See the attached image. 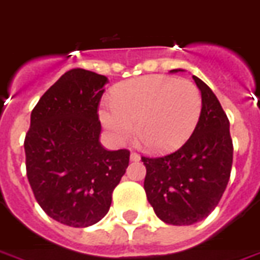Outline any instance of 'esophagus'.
I'll list each match as a JSON object with an SVG mask.
<instances>
[{"label":"esophagus","instance_id":"esophagus-1","mask_svg":"<svg viewBox=\"0 0 260 260\" xmlns=\"http://www.w3.org/2000/svg\"><path fill=\"white\" fill-rule=\"evenodd\" d=\"M131 160L132 161H139L140 160V155H137L136 152H131Z\"/></svg>","mask_w":260,"mask_h":260}]
</instances>
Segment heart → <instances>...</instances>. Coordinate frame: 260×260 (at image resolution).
<instances>
[{"label": "heart", "instance_id": "obj_1", "mask_svg": "<svg viewBox=\"0 0 260 260\" xmlns=\"http://www.w3.org/2000/svg\"><path fill=\"white\" fill-rule=\"evenodd\" d=\"M200 112L202 94L193 82L153 75L116 86L112 103H103L99 115L116 143L123 144L136 132L149 151L161 153L188 139Z\"/></svg>", "mask_w": 260, "mask_h": 260}]
</instances>
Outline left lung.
<instances>
[{"label": "left lung", "mask_w": 260, "mask_h": 260, "mask_svg": "<svg viewBox=\"0 0 260 260\" xmlns=\"http://www.w3.org/2000/svg\"><path fill=\"white\" fill-rule=\"evenodd\" d=\"M192 79L202 93V112L191 137L170 155L141 157L147 199L157 218L174 225L207 218L220 202L233 167L227 115L210 86L196 76Z\"/></svg>", "instance_id": "8db88e82"}]
</instances>
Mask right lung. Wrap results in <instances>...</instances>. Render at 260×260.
<instances>
[{"mask_svg": "<svg viewBox=\"0 0 260 260\" xmlns=\"http://www.w3.org/2000/svg\"><path fill=\"white\" fill-rule=\"evenodd\" d=\"M108 79L71 69L42 94L25 136L26 176L46 215L69 227L104 218L112 192L129 163V151L100 143L99 104Z\"/></svg>", "mask_w": 260, "mask_h": 260, "instance_id": "add662e5", "label": "right lung"}]
</instances>
